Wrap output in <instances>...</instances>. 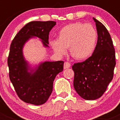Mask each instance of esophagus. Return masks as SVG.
<instances>
[{
    "label": "esophagus",
    "mask_w": 120,
    "mask_h": 120,
    "mask_svg": "<svg viewBox=\"0 0 120 120\" xmlns=\"http://www.w3.org/2000/svg\"><path fill=\"white\" fill-rule=\"evenodd\" d=\"M71 67L70 63L68 62H64V69H67V68H68Z\"/></svg>",
    "instance_id": "1"
}]
</instances>
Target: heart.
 Instances as JSON below:
<instances>
[{
  "instance_id": "1",
  "label": "heart",
  "mask_w": 120,
  "mask_h": 120,
  "mask_svg": "<svg viewBox=\"0 0 120 120\" xmlns=\"http://www.w3.org/2000/svg\"><path fill=\"white\" fill-rule=\"evenodd\" d=\"M97 32L90 24L80 22L71 23L59 30L57 40L50 45L57 55L63 56L69 47L70 55L76 60L83 61L94 53L97 41Z\"/></svg>"
}]
</instances>
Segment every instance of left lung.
I'll use <instances>...</instances> for the list:
<instances>
[{
	"instance_id": "8db88e82",
	"label": "left lung",
	"mask_w": 120,
	"mask_h": 120,
	"mask_svg": "<svg viewBox=\"0 0 120 120\" xmlns=\"http://www.w3.org/2000/svg\"><path fill=\"white\" fill-rule=\"evenodd\" d=\"M97 31V43L91 56L72 66L75 72L73 86L82 98H100L113 79L115 53L111 35L103 24L93 18Z\"/></svg>"
}]
</instances>
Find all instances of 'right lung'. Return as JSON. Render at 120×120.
<instances>
[{
	"label": "right lung",
	"mask_w": 120,
	"mask_h": 120,
	"mask_svg": "<svg viewBox=\"0 0 120 120\" xmlns=\"http://www.w3.org/2000/svg\"><path fill=\"white\" fill-rule=\"evenodd\" d=\"M56 24L53 21L29 22L11 44L8 58L9 79L19 98L27 103L41 105L46 102L53 91L55 77L63 71L64 61H45L32 67L23 55L25 44L35 37L48 48L49 32Z\"/></svg>",
	"instance_id": "obj_1"
}]
</instances>
